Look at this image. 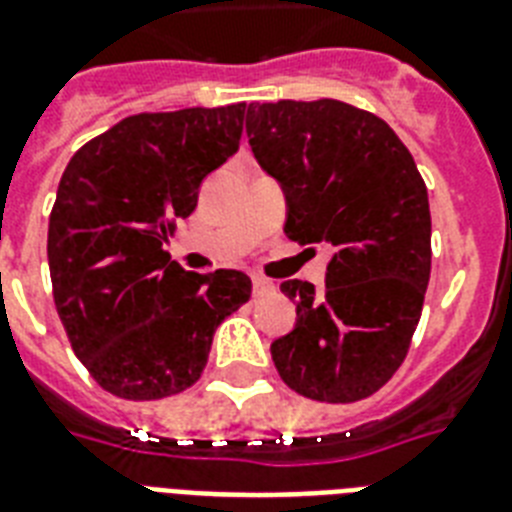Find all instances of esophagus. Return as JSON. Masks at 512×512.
<instances>
[{"instance_id":"1","label":"esophagus","mask_w":512,"mask_h":512,"mask_svg":"<svg viewBox=\"0 0 512 512\" xmlns=\"http://www.w3.org/2000/svg\"><path fill=\"white\" fill-rule=\"evenodd\" d=\"M252 292H255V297L271 295V292H273V281L265 279V276H252Z\"/></svg>"}]
</instances>
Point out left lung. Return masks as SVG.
I'll return each instance as SVG.
<instances>
[{"mask_svg": "<svg viewBox=\"0 0 512 512\" xmlns=\"http://www.w3.org/2000/svg\"><path fill=\"white\" fill-rule=\"evenodd\" d=\"M252 154L287 199L284 233L332 244L327 284L292 279L295 329L271 345L289 388L353 404L404 364L430 279L428 188L380 116L342 100L249 103Z\"/></svg>", "mask_w": 512, "mask_h": 512, "instance_id": "1", "label": "left lung"}]
</instances>
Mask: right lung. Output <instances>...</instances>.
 <instances>
[{
    "instance_id": "obj_1",
    "label": "right lung",
    "mask_w": 512,
    "mask_h": 512,
    "mask_svg": "<svg viewBox=\"0 0 512 512\" xmlns=\"http://www.w3.org/2000/svg\"><path fill=\"white\" fill-rule=\"evenodd\" d=\"M247 103L135 114L60 177L47 260L68 342L100 388L156 401L191 388L215 329L252 295L241 271L191 273L164 249L201 180L239 151Z\"/></svg>"
}]
</instances>
